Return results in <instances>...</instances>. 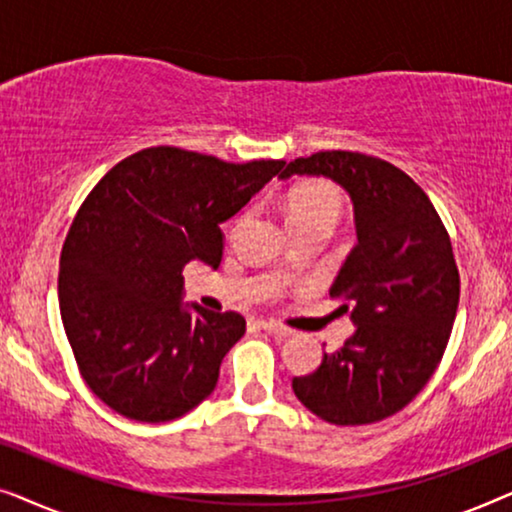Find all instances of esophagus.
I'll return each instance as SVG.
<instances>
[{
	"instance_id": "obj_1",
	"label": "esophagus",
	"mask_w": 512,
	"mask_h": 512,
	"mask_svg": "<svg viewBox=\"0 0 512 512\" xmlns=\"http://www.w3.org/2000/svg\"><path fill=\"white\" fill-rule=\"evenodd\" d=\"M258 326H261L265 333H272V335H275V338H289V335H291L289 328L282 326V324H277V321L261 319V321H258Z\"/></svg>"
}]
</instances>
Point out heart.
Returning <instances> with one entry per match:
<instances>
[{"label":"heart","mask_w":512,"mask_h":512,"mask_svg":"<svg viewBox=\"0 0 512 512\" xmlns=\"http://www.w3.org/2000/svg\"><path fill=\"white\" fill-rule=\"evenodd\" d=\"M284 212L289 226H303V223H335L342 212L340 191L326 181H312V184L296 186L286 195Z\"/></svg>","instance_id":"1"}]
</instances>
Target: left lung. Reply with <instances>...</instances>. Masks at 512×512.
<instances>
[{"label":"left lung","instance_id":"1","mask_svg":"<svg viewBox=\"0 0 512 512\" xmlns=\"http://www.w3.org/2000/svg\"><path fill=\"white\" fill-rule=\"evenodd\" d=\"M326 177L354 205L356 247L331 286L356 331L291 387L307 410L338 426L403 410L431 380L459 305L450 235L429 195L387 160L354 151L296 158L279 179Z\"/></svg>","mask_w":512,"mask_h":512}]
</instances>
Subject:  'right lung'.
<instances>
[{
    "label": "right lung",
    "mask_w": 512,
    "mask_h": 512,
    "mask_svg": "<svg viewBox=\"0 0 512 512\" xmlns=\"http://www.w3.org/2000/svg\"><path fill=\"white\" fill-rule=\"evenodd\" d=\"M284 165L153 146L111 167L83 200L60 256V314L81 377L118 415L170 422L214 391L247 321L181 305V270L219 268L221 223Z\"/></svg>",
    "instance_id": "add662e5"
}]
</instances>
